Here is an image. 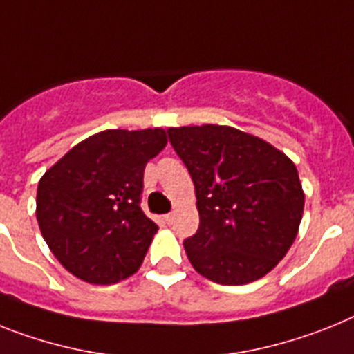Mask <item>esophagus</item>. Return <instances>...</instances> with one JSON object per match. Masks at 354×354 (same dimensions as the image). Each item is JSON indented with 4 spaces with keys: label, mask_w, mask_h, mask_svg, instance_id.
<instances>
[{
    "label": "esophagus",
    "mask_w": 354,
    "mask_h": 354,
    "mask_svg": "<svg viewBox=\"0 0 354 354\" xmlns=\"http://www.w3.org/2000/svg\"><path fill=\"white\" fill-rule=\"evenodd\" d=\"M165 222L168 223V225H170L171 222H174V214L171 213H168V214H165Z\"/></svg>",
    "instance_id": "34e87169"
}]
</instances>
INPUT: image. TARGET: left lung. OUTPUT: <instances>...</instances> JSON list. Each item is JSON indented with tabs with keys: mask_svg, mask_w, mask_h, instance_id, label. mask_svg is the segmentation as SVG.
<instances>
[{
	"mask_svg": "<svg viewBox=\"0 0 354 354\" xmlns=\"http://www.w3.org/2000/svg\"><path fill=\"white\" fill-rule=\"evenodd\" d=\"M168 136L195 184L201 225L184 240L193 268L218 285L263 277L285 258L303 218L294 162L232 127H171Z\"/></svg>",
	"mask_w": 354,
	"mask_h": 354,
	"instance_id": "8db88e82",
	"label": "left lung"
}]
</instances>
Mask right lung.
Segmentation results:
<instances>
[{
	"label": "right lung",
	"instance_id": "add662e5",
	"mask_svg": "<svg viewBox=\"0 0 354 354\" xmlns=\"http://www.w3.org/2000/svg\"><path fill=\"white\" fill-rule=\"evenodd\" d=\"M166 141L162 129L98 132L41 177L39 229L78 279L114 285L141 267L159 229L140 206L143 171Z\"/></svg>",
	"mask_w": 354,
	"mask_h": 354
}]
</instances>
